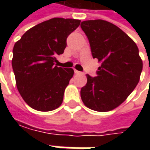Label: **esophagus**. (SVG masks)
Wrapping results in <instances>:
<instances>
[{
  "instance_id": "esophagus-1",
  "label": "esophagus",
  "mask_w": 150,
  "mask_h": 150,
  "mask_svg": "<svg viewBox=\"0 0 150 150\" xmlns=\"http://www.w3.org/2000/svg\"><path fill=\"white\" fill-rule=\"evenodd\" d=\"M75 74H80L81 72L79 71H77V70H75Z\"/></svg>"
}]
</instances>
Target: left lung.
<instances>
[{
    "label": "left lung",
    "instance_id": "8db88e82",
    "mask_svg": "<svg viewBox=\"0 0 150 150\" xmlns=\"http://www.w3.org/2000/svg\"><path fill=\"white\" fill-rule=\"evenodd\" d=\"M93 59L101 62L97 76L87 75L81 88L83 104L97 112H108L125 100L137 85L142 71V60L136 43L111 22L104 20L82 21Z\"/></svg>",
    "mask_w": 150,
    "mask_h": 150
}]
</instances>
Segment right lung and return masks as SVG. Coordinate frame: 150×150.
I'll return each instance as SVG.
<instances>
[{
    "instance_id": "add662e5",
    "label": "right lung",
    "mask_w": 150,
    "mask_h": 150,
    "mask_svg": "<svg viewBox=\"0 0 150 150\" xmlns=\"http://www.w3.org/2000/svg\"><path fill=\"white\" fill-rule=\"evenodd\" d=\"M79 24L80 20L52 18L30 29L15 43L12 66L17 88L35 110L49 112L62 104L74 70L58 67L55 57L64 52L67 38Z\"/></svg>"
}]
</instances>
